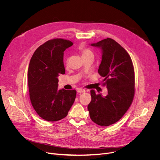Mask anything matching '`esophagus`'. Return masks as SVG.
<instances>
[{"mask_svg":"<svg viewBox=\"0 0 160 160\" xmlns=\"http://www.w3.org/2000/svg\"><path fill=\"white\" fill-rule=\"evenodd\" d=\"M77 92L78 93H82V92H85L86 90L85 89H83V88H79L77 89Z\"/></svg>","mask_w":160,"mask_h":160,"instance_id":"obj_1","label":"esophagus"}]
</instances>
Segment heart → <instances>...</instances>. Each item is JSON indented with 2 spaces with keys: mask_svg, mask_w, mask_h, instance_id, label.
Here are the masks:
<instances>
[{
  "mask_svg": "<svg viewBox=\"0 0 160 160\" xmlns=\"http://www.w3.org/2000/svg\"><path fill=\"white\" fill-rule=\"evenodd\" d=\"M80 51L81 52V54H82V56L83 58L88 57V56H94V54H93L92 51L87 48H80ZM68 58H66L64 59V63L66 65L68 64Z\"/></svg>",
  "mask_w": 160,
  "mask_h": 160,
  "instance_id": "heart-1",
  "label": "heart"
}]
</instances>
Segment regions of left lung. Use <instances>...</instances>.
Returning <instances> with one entry per match:
<instances>
[{"label":"left lung","mask_w":160,"mask_h":160,"mask_svg":"<svg viewBox=\"0 0 160 160\" xmlns=\"http://www.w3.org/2000/svg\"><path fill=\"white\" fill-rule=\"evenodd\" d=\"M91 45L101 48L102 61L98 73L108 88L103 97L90 90L88 105L90 117L96 124L106 127L119 121L132 103L135 94V72L130 55L112 38H107Z\"/></svg>","instance_id":"8db88e82"}]
</instances>
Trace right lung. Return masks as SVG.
<instances>
[{"label":"right lung","instance_id":"obj_1","mask_svg":"<svg viewBox=\"0 0 160 160\" xmlns=\"http://www.w3.org/2000/svg\"><path fill=\"white\" fill-rule=\"evenodd\" d=\"M73 43L52 38L39 46L29 64L28 81L32 105L42 119L56 122L65 118L77 94L76 90H58V77L65 73L63 52Z\"/></svg>","mask_w":160,"mask_h":160}]
</instances>
